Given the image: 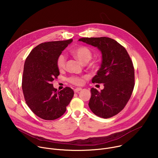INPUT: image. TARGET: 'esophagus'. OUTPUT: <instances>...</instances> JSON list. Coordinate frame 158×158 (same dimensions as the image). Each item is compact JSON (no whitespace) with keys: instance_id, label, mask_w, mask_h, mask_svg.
<instances>
[{"instance_id":"34e87169","label":"esophagus","mask_w":158,"mask_h":158,"mask_svg":"<svg viewBox=\"0 0 158 158\" xmlns=\"http://www.w3.org/2000/svg\"><path fill=\"white\" fill-rule=\"evenodd\" d=\"M81 90H82L81 88H76V89H74V91L75 93H79V91H81Z\"/></svg>"}]
</instances>
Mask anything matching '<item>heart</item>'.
Segmentation results:
<instances>
[{
	"label": "heart",
	"mask_w": 158,
	"mask_h": 158,
	"mask_svg": "<svg viewBox=\"0 0 158 158\" xmlns=\"http://www.w3.org/2000/svg\"><path fill=\"white\" fill-rule=\"evenodd\" d=\"M73 55L79 60L82 64H85L89 62L92 59L93 52L91 50L85 46H80L72 51ZM57 67L59 70H62L65 68L66 64V57L64 54H60L57 59ZM89 67L93 69H95L98 67V64L96 62H92L89 64ZM70 83L76 85H81L83 83L82 77H71L69 79Z\"/></svg>",
	"instance_id": "1"
}]
</instances>
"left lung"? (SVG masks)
<instances>
[{"instance_id": "obj_1", "label": "left lung", "mask_w": 158, "mask_h": 158, "mask_svg": "<svg viewBox=\"0 0 158 158\" xmlns=\"http://www.w3.org/2000/svg\"><path fill=\"white\" fill-rule=\"evenodd\" d=\"M96 47L102 53L100 69L92 79L104 84L99 92L91 88L89 106L96 116L107 119L118 114L129 100L134 87V69L126 49L115 40L106 37L79 39Z\"/></svg>"}]
</instances>
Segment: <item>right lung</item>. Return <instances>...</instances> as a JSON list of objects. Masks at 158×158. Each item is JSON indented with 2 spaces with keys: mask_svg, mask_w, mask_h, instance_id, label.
<instances>
[{
  "mask_svg": "<svg viewBox=\"0 0 158 158\" xmlns=\"http://www.w3.org/2000/svg\"><path fill=\"white\" fill-rule=\"evenodd\" d=\"M73 39L39 44L25 61L22 87L27 106L34 113L45 120L62 116L74 96L73 90L66 87L57 91L52 82L59 71L57 59Z\"/></svg>",
  "mask_w": 158,
  "mask_h": 158,
  "instance_id": "right-lung-1",
  "label": "right lung"
}]
</instances>
